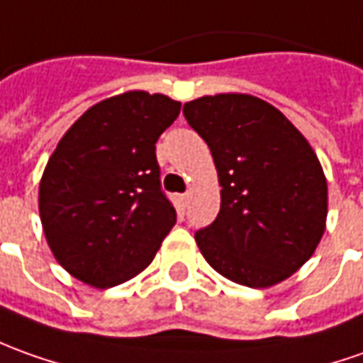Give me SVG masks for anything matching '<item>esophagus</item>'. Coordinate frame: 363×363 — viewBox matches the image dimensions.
<instances>
[{
	"mask_svg": "<svg viewBox=\"0 0 363 363\" xmlns=\"http://www.w3.org/2000/svg\"><path fill=\"white\" fill-rule=\"evenodd\" d=\"M189 201H191V192H184V194H181L182 206H186V204H189Z\"/></svg>",
	"mask_w": 363,
	"mask_h": 363,
	"instance_id": "esophagus-1",
	"label": "esophagus"
}]
</instances>
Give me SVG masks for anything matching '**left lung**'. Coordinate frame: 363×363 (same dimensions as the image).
I'll return each instance as SVG.
<instances>
[{"label":"left lung","instance_id":"obj_1","mask_svg":"<svg viewBox=\"0 0 363 363\" xmlns=\"http://www.w3.org/2000/svg\"><path fill=\"white\" fill-rule=\"evenodd\" d=\"M213 155L220 213L194 234L218 274L270 288L310 260L326 230L328 182L316 152L280 111L246 93L184 103Z\"/></svg>","mask_w":363,"mask_h":363}]
</instances>
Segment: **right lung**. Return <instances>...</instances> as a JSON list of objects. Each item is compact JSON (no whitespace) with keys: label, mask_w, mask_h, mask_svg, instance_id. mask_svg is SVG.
Returning <instances> with one entry per match:
<instances>
[{"label":"right lung","mask_w":363,"mask_h":363,"mask_svg":"<svg viewBox=\"0 0 363 363\" xmlns=\"http://www.w3.org/2000/svg\"><path fill=\"white\" fill-rule=\"evenodd\" d=\"M179 113L167 95L127 91L93 105L61 137L39 182V216L73 278L113 288L152 262L177 223L155 143Z\"/></svg>","instance_id":"right-lung-1"}]
</instances>
